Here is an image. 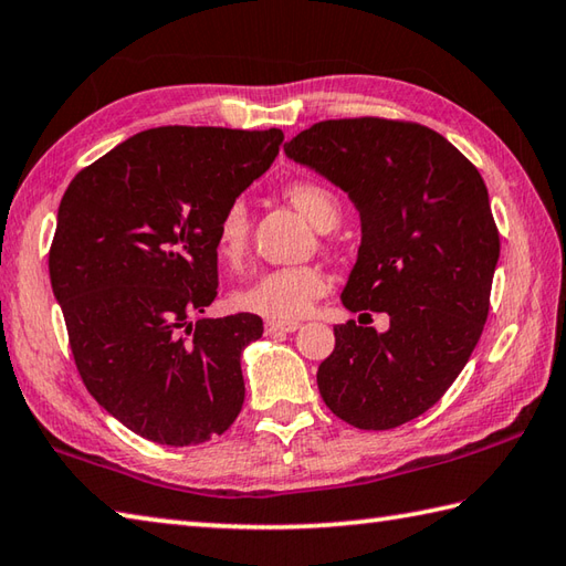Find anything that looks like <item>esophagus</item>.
<instances>
[{"mask_svg": "<svg viewBox=\"0 0 566 566\" xmlns=\"http://www.w3.org/2000/svg\"><path fill=\"white\" fill-rule=\"evenodd\" d=\"M295 329H300V322L266 319V332H269V334H283V332H295Z\"/></svg>", "mask_w": 566, "mask_h": 566, "instance_id": "34e87169", "label": "esophagus"}]
</instances>
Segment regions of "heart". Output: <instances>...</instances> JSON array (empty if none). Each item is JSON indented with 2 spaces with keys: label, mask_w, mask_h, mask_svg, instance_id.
Masks as SVG:
<instances>
[{
  "label": "heart",
  "mask_w": 566,
  "mask_h": 566,
  "mask_svg": "<svg viewBox=\"0 0 566 566\" xmlns=\"http://www.w3.org/2000/svg\"><path fill=\"white\" fill-rule=\"evenodd\" d=\"M283 198L319 232H329L339 222V200L317 180H293L283 188ZM249 244V207L244 200L229 202L214 227V249L219 259L239 263ZM329 291V275L319 266H285L266 271L239 287L234 305L247 313L295 322L305 317L322 295Z\"/></svg>",
  "instance_id": "obj_1"
}]
</instances>
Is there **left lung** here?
<instances>
[{
    "label": "left lung",
    "instance_id": "8db88e82",
    "mask_svg": "<svg viewBox=\"0 0 566 566\" xmlns=\"http://www.w3.org/2000/svg\"><path fill=\"white\" fill-rule=\"evenodd\" d=\"M283 151L359 212L361 244L342 305L390 319L386 332L354 319L334 327L319 396L359 430L406 424L454 384L489 317L501 253L489 190L442 134L412 122L327 119Z\"/></svg>",
    "mask_w": 566,
    "mask_h": 566
}]
</instances>
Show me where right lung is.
<instances>
[{"label":"right lung","instance_id":"1","mask_svg":"<svg viewBox=\"0 0 566 566\" xmlns=\"http://www.w3.org/2000/svg\"><path fill=\"white\" fill-rule=\"evenodd\" d=\"M281 129L158 126L67 186L51 285L90 396L168 447L222 434L244 406L241 352L259 315L205 313L217 297L214 227L279 156Z\"/></svg>","mask_w":566,"mask_h":566}]
</instances>
